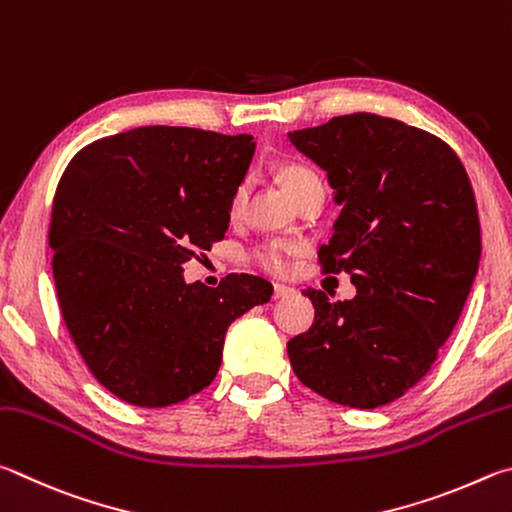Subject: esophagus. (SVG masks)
Here are the masks:
<instances>
[{"mask_svg":"<svg viewBox=\"0 0 512 512\" xmlns=\"http://www.w3.org/2000/svg\"><path fill=\"white\" fill-rule=\"evenodd\" d=\"M294 290L292 288H288V285H281V283H276L274 285V299H283V297H290Z\"/></svg>","mask_w":512,"mask_h":512,"instance_id":"obj_1","label":"esophagus"}]
</instances>
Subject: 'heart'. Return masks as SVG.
Returning a JSON list of instances; mask_svg holds the SVG:
<instances>
[{
	"mask_svg": "<svg viewBox=\"0 0 512 512\" xmlns=\"http://www.w3.org/2000/svg\"><path fill=\"white\" fill-rule=\"evenodd\" d=\"M279 177L294 200H299V197L303 193H308L310 188L321 186V179L315 170L306 164H299V161H288V164L279 166ZM245 195H247L245 184H238L233 188V193L229 197V206H227L231 218H238L242 213ZM290 258H292V247L283 240H263L258 242L256 247H251L249 251V261L254 263L258 270L274 276H281L290 270Z\"/></svg>",
	"mask_w": 512,
	"mask_h": 512,
	"instance_id": "1",
	"label": "heart"
}]
</instances>
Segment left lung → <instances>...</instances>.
<instances>
[{
  "label": "left lung",
  "mask_w": 512,
  "mask_h": 512,
  "mask_svg": "<svg viewBox=\"0 0 512 512\" xmlns=\"http://www.w3.org/2000/svg\"><path fill=\"white\" fill-rule=\"evenodd\" d=\"M290 141L328 173L344 204L321 270L346 272L351 301L303 294L315 324L288 344L297 378L337 405L375 409L425 378L468 299L481 256L477 200L436 134L355 112Z\"/></svg>",
  "instance_id": "1"
}]
</instances>
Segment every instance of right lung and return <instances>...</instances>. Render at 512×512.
<instances>
[{
    "label": "right lung",
    "mask_w": 512,
    "mask_h": 512,
    "mask_svg": "<svg viewBox=\"0 0 512 512\" xmlns=\"http://www.w3.org/2000/svg\"><path fill=\"white\" fill-rule=\"evenodd\" d=\"M251 139L146 125L89 143L60 177L49 247L62 319L94 378L134 407L209 387L231 321L272 297L261 276L206 288L182 274L224 238Z\"/></svg>",
    "instance_id": "1"
}]
</instances>
